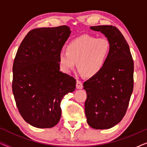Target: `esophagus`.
Wrapping results in <instances>:
<instances>
[{"label":"esophagus","mask_w":147,"mask_h":147,"mask_svg":"<svg viewBox=\"0 0 147 147\" xmlns=\"http://www.w3.org/2000/svg\"><path fill=\"white\" fill-rule=\"evenodd\" d=\"M76 88H77L78 89H82V88H83V84H82V82L79 80H78L77 81H76Z\"/></svg>","instance_id":"1"}]
</instances>
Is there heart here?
<instances>
[{"instance_id": "heart-1", "label": "heart", "mask_w": 147, "mask_h": 147, "mask_svg": "<svg viewBox=\"0 0 147 147\" xmlns=\"http://www.w3.org/2000/svg\"><path fill=\"white\" fill-rule=\"evenodd\" d=\"M111 45L106 38L83 35L74 38L66 46V51L59 54V63L62 69L69 72L75 67L86 77L100 73L107 63Z\"/></svg>"}]
</instances>
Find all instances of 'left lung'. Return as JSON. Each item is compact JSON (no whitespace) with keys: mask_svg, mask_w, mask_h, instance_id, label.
<instances>
[{"mask_svg":"<svg viewBox=\"0 0 147 147\" xmlns=\"http://www.w3.org/2000/svg\"><path fill=\"white\" fill-rule=\"evenodd\" d=\"M90 29L107 37L111 51L103 69L84 83L87 93L85 114L92 128L108 129L119 123L127 110L134 87V62L128 44L116 27Z\"/></svg>","mask_w":147,"mask_h":147,"instance_id":"left-lung-1","label":"left lung"}]
</instances>
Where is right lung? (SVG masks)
<instances>
[{
    "label": "right lung",
    "mask_w": 147,
    "mask_h": 147,
    "mask_svg": "<svg viewBox=\"0 0 147 147\" xmlns=\"http://www.w3.org/2000/svg\"><path fill=\"white\" fill-rule=\"evenodd\" d=\"M70 33L66 25L37 28L27 33L17 50L13 93L20 114L34 127L55 126L62 99L76 89V80L59 71V54Z\"/></svg>",
    "instance_id": "1"
}]
</instances>
